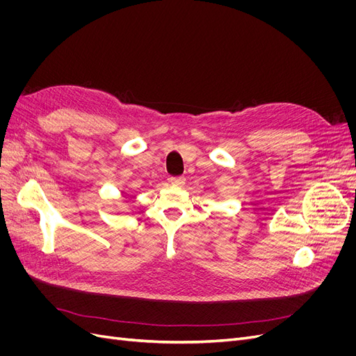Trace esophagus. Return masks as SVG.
I'll use <instances>...</instances> for the list:
<instances>
[{"label": "esophagus", "instance_id": "obj_1", "mask_svg": "<svg viewBox=\"0 0 356 356\" xmlns=\"http://www.w3.org/2000/svg\"><path fill=\"white\" fill-rule=\"evenodd\" d=\"M184 177L183 176H176V177H170V183L173 186H183L184 184Z\"/></svg>", "mask_w": 356, "mask_h": 356}]
</instances>
